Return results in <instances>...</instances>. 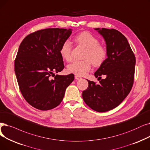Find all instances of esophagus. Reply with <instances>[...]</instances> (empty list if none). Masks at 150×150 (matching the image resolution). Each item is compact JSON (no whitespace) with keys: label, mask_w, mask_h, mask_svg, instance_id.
Here are the masks:
<instances>
[{"label":"esophagus","mask_w":150,"mask_h":150,"mask_svg":"<svg viewBox=\"0 0 150 150\" xmlns=\"http://www.w3.org/2000/svg\"><path fill=\"white\" fill-rule=\"evenodd\" d=\"M75 79L76 80H80V79H81V76H80L75 75Z\"/></svg>","instance_id":"esophagus-1"}]
</instances>
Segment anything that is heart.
Returning <instances> with one entry per match:
<instances>
[{"label": "heart", "instance_id": "b5f03b06", "mask_svg": "<svg viewBox=\"0 0 150 150\" xmlns=\"http://www.w3.org/2000/svg\"><path fill=\"white\" fill-rule=\"evenodd\" d=\"M75 41L86 48L83 61H74L67 66L69 72L78 76L85 75L91 69V62L94 66H100L107 57V51L100 45L97 38L89 32H83L76 35ZM71 44L69 40H65L60 48V54L66 61H70Z\"/></svg>", "mask_w": 150, "mask_h": 150}]
</instances>
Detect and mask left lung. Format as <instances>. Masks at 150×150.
<instances>
[{"label":"left lung","instance_id":"left-lung-1","mask_svg":"<svg viewBox=\"0 0 150 150\" xmlns=\"http://www.w3.org/2000/svg\"><path fill=\"white\" fill-rule=\"evenodd\" d=\"M106 43L107 58L94 73L96 78L105 79L89 86L83 91L87 105L98 112H105L116 107L131 91L134 78L135 57L127 38L116 29L96 28Z\"/></svg>","mask_w":150,"mask_h":150}]
</instances>
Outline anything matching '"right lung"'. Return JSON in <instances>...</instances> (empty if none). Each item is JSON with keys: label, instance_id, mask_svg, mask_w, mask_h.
<instances>
[{"label": "right lung", "instance_id": "add662e5", "mask_svg": "<svg viewBox=\"0 0 150 150\" xmlns=\"http://www.w3.org/2000/svg\"><path fill=\"white\" fill-rule=\"evenodd\" d=\"M71 29L48 28L25 37L15 61V71L21 93L30 105L40 110L53 109L61 103L74 75H55L64 67L60 54L62 43ZM55 76L53 79L50 76Z\"/></svg>", "mask_w": 150, "mask_h": 150}]
</instances>
